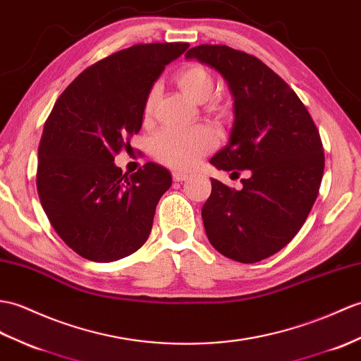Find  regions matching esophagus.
I'll use <instances>...</instances> for the list:
<instances>
[{
	"instance_id": "1",
	"label": "esophagus",
	"mask_w": 361,
	"mask_h": 361,
	"mask_svg": "<svg viewBox=\"0 0 361 361\" xmlns=\"http://www.w3.org/2000/svg\"><path fill=\"white\" fill-rule=\"evenodd\" d=\"M172 178H173V181H188L190 178V175L180 172V171H175V172H172Z\"/></svg>"
}]
</instances>
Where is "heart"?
Instances as JSON below:
<instances>
[{"instance_id":"heart-1","label":"heart","mask_w":361,"mask_h":361,"mask_svg":"<svg viewBox=\"0 0 361 361\" xmlns=\"http://www.w3.org/2000/svg\"><path fill=\"white\" fill-rule=\"evenodd\" d=\"M175 82L184 95L192 102L204 103L212 97L215 90V80L212 72L206 66L192 63L184 66L175 75ZM157 102V89H150L145 102V116L149 120L154 115ZM207 112L219 121H226L232 115L231 106L224 102H211ZM215 145L212 132L204 126H195L190 129H164L152 141V155L158 161L177 169H190Z\"/></svg>"}]
</instances>
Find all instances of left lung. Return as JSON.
Instances as JSON below:
<instances>
[{"label": "left lung", "mask_w": 361, "mask_h": 361, "mask_svg": "<svg viewBox=\"0 0 361 361\" xmlns=\"http://www.w3.org/2000/svg\"><path fill=\"white\" fill-rule=\"evenodd\" d=\"M186 58L215 67L233 95L229 145L211 163L250 172L241 190L212 178L201 209L207 238L235 262H262L297 235L315 203L324 171L320 132L295 92L257 56L200 44Z\"/></svg>", "instance_id": "8db88e82"}]
</instances>
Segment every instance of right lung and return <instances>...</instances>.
I'll use <instances>...</instances> for the list:
<instances>
[{
  "instance_id": "right-lung-1",
  "label": "right lung",
  "mask_w": 361,
  "mask_h": 361,
  "mask_svg": "<svg viewBox=\"0 0 361 361\" xmlns=\"http://www.w3.org/2000/svg\"><path fill=\"white\" fill-rule=\"evenodd\" d=\"M188 43L135 44L89 66L56 99L38 147L37 189L60 238L82 258L109 263L145 245L171 188L163 166L128 175L114 164L140 132L146 97Z\"/></svg>"
}]
</instances>
